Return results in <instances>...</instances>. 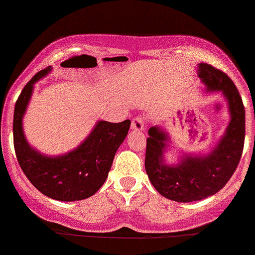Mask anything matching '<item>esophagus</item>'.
<instances>
[{
	"instance_id": "obj_1",
	"label": "esophagus",
	"mask_w": 255,
	"mask_h": 255,
	"mask_svg": "<svg viewBox=\"0 0 255 255\" xmlns=\"http://www.w3.org/2000/svg\"><path fill=\"white\" fill-rule=\"evenodd\" d=\"M132 129L137 130V132H140V130H143L145 128V119L142 117H136V118L132 121Z\"/></svg>"
}]
</instances>
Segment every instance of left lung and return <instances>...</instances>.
Instances as JSON below:
<instances>
[{"mask_svg": "<svg viewBox=\"0 0 255 255\" xmlns=\"http://www.w3.org/2000/svg\"><path fill=\"white\" fill-rule=\"evenodd\" d=\"M198 75L207 92L220 91L227 101L229 126L208 154H183L176 164H167L164 152L170 137L164 128L149 129L145 169L156 191L178 203L198 201L217 194L232 177L240 161L245 140V109L234 82L209 64L198 65Z\"/></svg>", "mask_w": 255, "mask_h": 255, "instance_id": "left-lung-1", "label": "left lung"}]
</instances>
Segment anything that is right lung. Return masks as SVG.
Segmentation results:
<instances>
[{
    "label": "right lung",
    "instance_id": "add662e5",
    "mask_svg": "<svg viewBox=\"0 0 255 255\" xmlns=\"http://www.w3.org/2000/svg\"><path fill=\"white\" fill-rule=\"evenodd\" d=\"M52 70H41L21 91L14 110V147L17 161L35 189L60 201L83 200L97 192L108 178L115 152L128 134L130 121L110 123L100 121L74 150L50 156L33 149L23 130V117L34 85Z\"/></svg>",
    "mask_w": 255,
    "mask_h": 255
}]
</instances>
